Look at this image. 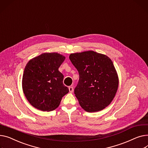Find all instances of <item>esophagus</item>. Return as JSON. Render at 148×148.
Segmentation results:
<instances>
[{"label":"esophagus","instance_id":"obj_1","mask_svg":"<svg viewBox=\"0 0 148 148\" xmlns=\"http://www.w3.org/2000/svg\"><path fill=\"white\" fill-rule=\"evenodd\" d=\"M69 91H70V93H73V91H74L73 87H72V86L69 87Z\"/></svg>","mask_w":148,"mask_h":148}]
</instances>
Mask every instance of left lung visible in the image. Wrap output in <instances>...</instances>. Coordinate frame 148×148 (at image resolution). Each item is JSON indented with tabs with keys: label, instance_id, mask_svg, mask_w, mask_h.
Masks as SVG:
<instances>
[{
	"label": "left lung",
	"instance_id": "1",
	"mask_svg": "<svg viewBox=\"0 0 148 148\" xmlns=\"http://www.w3.org/2000/svg\"><path fill=\"white\" fill-rule=\"evenodd\" d=\"M69 58L79 73L74 94L80 106L88 112L109 105L119 87V77L111 59L89 51L71 53Z\"/></svg>",
	"mask_w": 148,
	"mask_h": 148
}]
</instances>
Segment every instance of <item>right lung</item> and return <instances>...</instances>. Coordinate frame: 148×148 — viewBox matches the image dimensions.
<instances>
[{
    "mask_svg": "<svg viewBox=\"0 0 148 148\" xmlns=\"http://www.w3.org/2000/svg\"><path fill=\"white\" fill-rule=\"evenodd\" d=\"M65 57L58 53H44L29 60L23 76L22 86L27 99L33 107L51 111L60 105L69 92L58 68Z\"/></svg>",
    "mask_w": 148,
    "mask_h": 148,
    "instance_id": "right-lung-1",
    "label": "right lung"
}]
</instances>
